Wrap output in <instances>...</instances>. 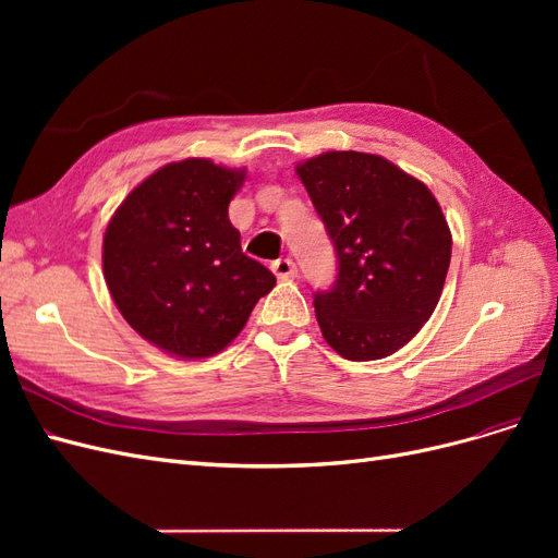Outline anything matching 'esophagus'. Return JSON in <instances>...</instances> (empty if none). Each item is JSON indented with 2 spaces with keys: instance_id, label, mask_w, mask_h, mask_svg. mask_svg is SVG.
I'll return each instance as SVG.
<instances>
[{
  "instance_id": "34e87169",
  "label": "esophagus",
  "mask_w": 558,
  "mask_h": 558,
  "mask_svg": "<svg viewBox=\"0 0 558 558\" xmlns=\"http://www.w3.org/2000/svg\"><path fill=\"white\" fill-rule=\"evenodd\" d=\"M272 272L279 277V279H291L298 275V267L291 258H279L272 263Z\"/></svg>"
}]
</instances>
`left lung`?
Masks as SVG:
<instances>
[{"mask_svg": "<svg viewBox=\"0 0 558 558\" xmlns=\"http://www.w3.org/2000/svg\"><path fill=\"white\" fill-rule=\"evenodd\" d=\"M295 172L324 218L340 272L314 295L326 342L347 361L391 356L442 295L451 232L424 181L361 150H328Z\"/></svg>", "mask_w": 558, "mask_h": 558, "instance_id": "obj_1", "label": "left lung"}]
</instances>
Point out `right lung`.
Returning <instances> with one entry per match:
<instances>
[{
    "instance_id": "add662e5",
    "label": "right lung",
    "mask_w": 558,
    "mask_h": 558,
    "mask_svg": "<svg viewBox=\"0 0 558 558\" xmlns=\"http://www.w3.org/2000/svg\"><path fill=\"white\" fill-rule=\"evenodd\" d=\"M246 170L185 158L146 177L116 209L102 267L118 312L146 342L193 361L242 332L275 275L248 258L228 205Z\"/></svg>"
}]
</instances>
